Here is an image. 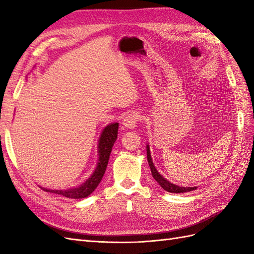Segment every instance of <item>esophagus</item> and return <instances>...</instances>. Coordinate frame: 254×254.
<instances>
[{
	"label": "esophagus",
	"mask_w": 254,
	"mask_h": 254,
	"mask_svg": "<svg viewBox=\"0 0 254 254\" xmlns=\"http://www.w3.org/2000/svg\"><path fill=\"white\" fill-rule=\"evenodd\" d=\"M137 121H139V115H137V113H135V112H131V113L127 114L126 117L123 119L122 123L126 128L133 129L137 124Z\"/></svg>",
	"instance_id": "esophagus-1"
}]
</instances>
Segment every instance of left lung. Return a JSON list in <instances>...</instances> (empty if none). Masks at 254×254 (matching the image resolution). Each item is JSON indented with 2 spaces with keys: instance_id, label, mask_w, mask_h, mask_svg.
Masks as SVG:
<instances>
[{
  "instance_id": "obj_1",
  "label": "left lung",
  "mask_w": 254,
  "mask_h": 254,
  "mask_svg": "<svg viewBox=\"0 0 254 254\" xmlns=\"http://www.w3.org/2000/svg\"><path fill=\"white\" fill-rule=\"evenodd\" d=\"M146 152H147V161H148V164H149V167H150V171H151V175L153 177V179H155L159 183V186L162 188L164 190L170 191V193L178 194V193H187V191H190V190H194L197 189V187H191V188L190 187H187L186 188V187L177 186V184L172 183V182L168 181L167 179H165L164 177L158 172L155 164H153V162H152L149 144L146 145Z\"/></svg>"
}]
</instances>
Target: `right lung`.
Wrapping results in <instances>:
<instances>
[{"label": "right lung", "instance_id": "right-lung-1", "mask_svg": "<svg viewBox=\"0 0 254 254\" xmlns=\"http://www.w3.org/2000/svg\"><path fill=\"white\" fill-rule=\"evenodd\" d=\"M118 130H119L118 122L110 123V124H108L103 129L101 135H99L98 144H97L98 158H97L95 170L83 183L79 184L77 187L70 188L66 190H51V189L42 188V187L41 189L44 190L45 191H49V193L58 194L71 199H81L91 195L98 187V184L101 183L103 177L105 175L107 165H108V162H109L112 147L115 141L118 139Z\"/></svg>", "mask_w": 254, "mask_h": 254}]
</instances>
